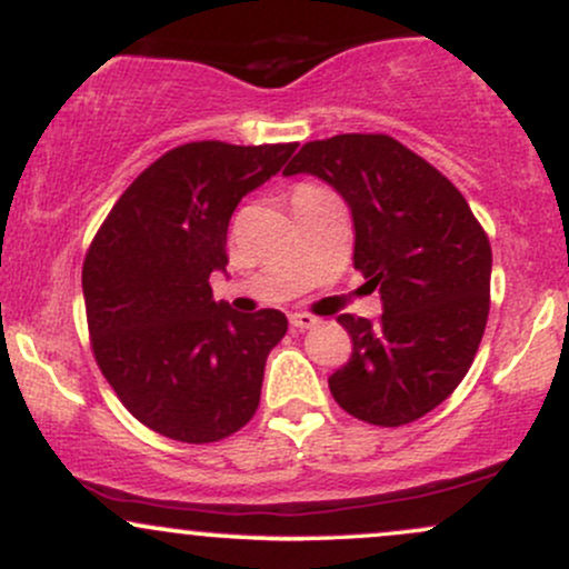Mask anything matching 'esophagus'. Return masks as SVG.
Returning <instances> with one entry per match:
<instances>
[{
	"label": "esophagus",
	"instance_id": "34e87169",
	"mask_svg": "<svg viewBox=\"0 0 569 569\" xmlns=\"http://www.w3.org/2000/svg\"><path fill=\"white\" fill-rule=\"evenodd\" d=\"M291 326H293V329H299V331L312 329V326H318V318L310 316V312H293Z\"/></svg>",
	"mask_w": 569,
	"mask_h": 569
}]
</instances>
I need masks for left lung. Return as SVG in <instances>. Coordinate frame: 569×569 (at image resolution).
<instances>
[{
    "mask_svg": "<svg viewBox=\"0 0 569 569\" xmlns=\"http://www.w3.org/2000/svg\"><path fill=\"white\" fill-rule=\"evenodd\" d=\"M286 176L312 173L348 200L352 264L380 289L382 316L350 312L352 352L329 377L335 401L369 426L420 420L471 369L489 316L492 248L452 181L393 136L307 141Z\"/></svg>",
    "mask_w": 569,
    "mask_h": 569,
    "instance_id": "left-lung-1",
    "label": "left lung"
}]
</instances>
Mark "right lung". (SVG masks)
Returning a JSON list of instances; mask_svg holds the SVG:
<instances>
[{
	"label": "right lung",
	"mask_w": 569,
	"mask_h": 569,
	"mask_svg": "<svg viewBox=\"0 0 569 569\" xmlns=\"http://www.w3.org/2000/svg\"><path fill=\"white\" fill-rule=\"evenodd\" d=\"M297 143L189 141L136 176L84 253L90 348L136 420L184 443L238 433L257 415L264 363L289 321L234 312L208 283L227 227Z\"/></svg>",
	"instance_id": "1"
}]
</instances>
